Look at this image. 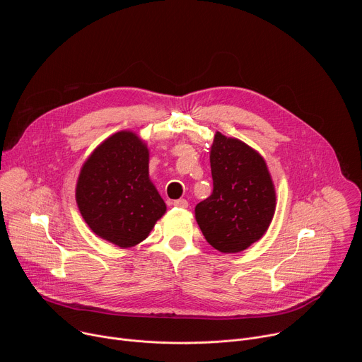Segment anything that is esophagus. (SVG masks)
I'll list each match as a JSON object with an SVG mask.
<instances>
[{"label": "esophagus", "mask_w": 362, "mask_h": 362, "mask_svg": "<svg viewBox=\"0 0 362 362\" xmlns=\"http://www.w3.org/2000/svg\"><path fill=\"white\" fill-rule=\"evenodd\" d=\"M173 206H176V208H182V209H186L187 206H189V203H187V200L186 199H177V200H173V203H172Z\"/></svg>", "instance_id": "obj_1"}]
</instances>
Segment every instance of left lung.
I'll return each instance as SVG.
<instances>
[{
	"label": "left lung",
	"instance_id": "8db88e82",
	"mask_svg": "<svg viewBox=\"0 0 362 362\" xmlns=\"http://www.w3.org/2000/svg\"><path fill=\"white\" fill-rule=\"evenodd\" d=\"M214 192L196 204L197 225L215 249L235 253L267 232L275 214V189L259 153L216 133L211 150Z\"/></svg>",
	"mask_w": 362,
	"mask_h": 362
}]
</instances>
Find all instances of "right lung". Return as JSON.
I'll list each match as a JSON object with an SVG mask.
<instances>
[{"label":"right lung","mask_w":362,"mask_h":362,"mask_svg":"<svg viewBox=\"0 0 362 362\" xmlns=\"http://www.w3.org/2000/svg\"><path fill=\"white\" fill-rule=\"evenodd\" d=\"M81 216L100 238L130 247L166 212L148 179V151L130 132L103 141L84 163L76 189Z\"/></svg>","instance_id":"1"}]
</instances>
